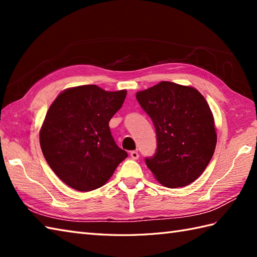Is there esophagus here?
Instances as JSON below:
<instances>
[{
  "mask_svg": "<svg viewBox=\"0 0 257 257\" xmlns=\"http://www.w3.org/2000/svg\"><path fill=\"white\" fill-rule=\"evenodd\" d=\"M130 157H132L134 160H137L138 158H139V154H138V151H132V152H130Z\"/></svg>",
  "mask_w": 257,
  "mask_h": 257,
  "instance_id": "esophagus-1",
  "label": "esophagus"
}]
</instances>
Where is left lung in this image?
<instances>
[{
  "label": "left lung",
  "instance_id": "8db88e82",
  "mask_svg": "<svg viewBox=\"0 0 257 257\" xmlns=\"http://www.w3.org/2000/svg\"><path fill=\"white\" fill-rule=\"evenodd\" d=\"M157 134V151L146 163L158 182L181 188L198 179L216 146L214 117L209 103L194 87L171 81L136 94Z\"/></svg>",
  "mask_w": 257,
  "mask_h": 257
}]
</instances>
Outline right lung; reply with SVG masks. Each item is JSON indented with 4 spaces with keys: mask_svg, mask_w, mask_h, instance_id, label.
Here are the masks:
<instances>
[{
    "mask_svg": "<svg viewBox=\"0 0 257 257\" xmlns=\"http://www.w3.org/2000/svg\"><path fill=\"white\" fill-rule=\"evenodd\" d=\"M125 96L124 89L70 87L48 108L40 130L41 149L48 166L68 187L80 192L102 187L128 157L109 129V120Z\"/></svg>",
    "mask_w": 257,
    "mask_h": 257,
    "instance_id": "add662e5",
    "label": "right lung"
}]
</instances>
